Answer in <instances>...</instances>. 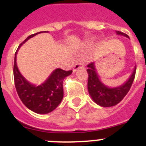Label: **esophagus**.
Wrapping results in <instances>:
<instances>
[{"mask_svg":"<svg viewBox=\"0 0 146 146\" xmlns=\"http://www.w3.org/2000/svg\"><path fill=\"white\" fill-rule=\"evenodd\" d=\"M84 64L83 63H76V64L74 65V67H73V71L75 72L78 70V69H80V68H84Z\"/></svg>","mask_w":146,"mask_h":146,"instance_id":"34e87169","label":"esophagus"}]
</instances>
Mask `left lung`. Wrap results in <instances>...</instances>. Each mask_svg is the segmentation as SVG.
<instances>
[{
    "label": "left lung",
    "mask_w": 146,
    "mask_h": 146,
    "mask_svg": "<svg viewBox=\"0 0 146 146\" xmlns=\"http://www.w3.org/2000/svg\"><path fill=\"white\" fill-rule=\"evenodd\" d=\"M117 33L118 35H123L129 38L127 34L120 31H117ZM87 66H88L87 73L89 74L88 90L89 95L91 96L92 100L96 104L102 107L114 106L121 102L131 88L136 75V66L134 69L133 73L131 76L126 82V83L121 86L110 89L106 86H104L99 80L93 62L88 64Z\"/></svg>",
    "instance_id": "1"
}]
</instances>
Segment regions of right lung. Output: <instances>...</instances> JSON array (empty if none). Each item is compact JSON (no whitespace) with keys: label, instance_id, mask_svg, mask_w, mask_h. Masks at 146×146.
Here are the masks:
<instances>
[{"label":"right lung","instance_id":"right-lung-1","mask_svg":"<svg viewBox=\"0 0 146 146\" xmlns=\"http://www.w3.org/2000/svg\"><path fill=\"white\" fill-rule=\"evenodd\" d=\"M40 33L33 34L26 38V39L19 44L18 49L27 40ZM18 49L15 53L13 65L14 83L17 94L22 102L31 111L37 113H50L61 102L64 97L63 81L64 78L70 75L73 71L56 69L44 83L39 86L31 84L24 79L17 66L16 57Z\"/></svg>","mask_w":146,"mask_h":146}]
</instances>
